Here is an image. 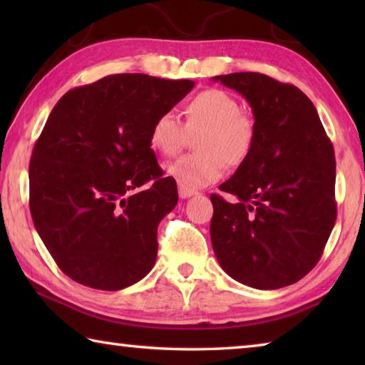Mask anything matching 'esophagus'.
<instances>
[{"label": "esophagus", "mask_w": 365, "mask_h": 365, "mask_svg": "<svg viewBox=\"0 0 365 365\" xmlns=\"http://www.w3.org/2000/svg\"><path fill=\"white\" fill-rule=\"evenodd\" d=\"M196 193H197L196 190H191V188L183 187V185H178V196H180L182 200H187V197L195 196Z\"/></svg>", "instance_id": "esophagus-1"}]
</instances>
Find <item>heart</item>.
Instances as JSON below:
<instances>
[{
	"mask_svg": "<svg viewBox=\"0 0 365 365\" xmlns=\"http://www.w3.org/2000/svg\"><path fill=\"white\" fill-rule=\"evenodd\" d=\"M185 125L174 113L159 114L150 128V145L163 156H174L185 146L188 135L193 154L165 165L168 175L187 188H201L220 180L227 164L238 168L251 156L256 145V122L242 110L232 93L207 88L195 95L183 108Z\"/></svg>",
	"mask_w": 365,
	"mask_h": 365,
	"instance_id": "b5f03b06",
	"label": "heart"
}]
</instances>
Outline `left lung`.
<instances>
[{"label": "left lung", "instance_id": "left-lung-1", "mask_svg": "<svg viewBox=\"0 0 365 365\" xmlns=\"http://www.w3.org/2000/svg\"><path fill=\"white\" fill-rule=\"evenodd\" d=\"M246 98L256 122L251 156L211 195V242L228 275L257 289L288 287L322 256L336 220L335 151L312 101L257 72L217 76Z\"/></svg>", "mask_w": 365, "mask_h": 365}]
</instances>
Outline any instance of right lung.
Returning <instances> with one entry per match:
<instances>
[{"instance_id":"add662e5","label":"right lung","mask_w":365,"mask_h":365,"mask_svg":"<svg viewBox=\"0 0 365 365\" xmlns=\"http://www.w3.org/2000/svg\"><path fill=\"white\" fill-rule=\"evenodd\" d=\"M195 86L115 73L77 86L53 108L29 165L30 212L49 255L85 287L140 282L158 256V225L175 207L150 128Z\"/></svg>"}]
</instances>
